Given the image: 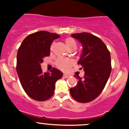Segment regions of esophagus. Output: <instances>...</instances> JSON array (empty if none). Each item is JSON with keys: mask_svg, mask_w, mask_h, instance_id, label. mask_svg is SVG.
I'll return each mask as SVG.
<instances>
[{"mask_svg": "<svg viewBox=\"0 0 129 129\" xmlns=\"http://www.w3.org/2000/svg\"><path fill=\"white\" fill-rule=\"evenodd\" d=\"M69 76H70L69 75H67V74H63V77H64V78H68Z\"/></svg>", "mask_w": 129, "mask_h": 129, "instance_id": "obj_1", "label": "esophagus"}]
</instances>
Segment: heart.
I'll return each instance as SVG.
<instances>
[{"label":"heart","mask_w":129,"mask_h":129,"mask_svg":"<svg viewBox=\"0 0 129 129\" xmlns=\"http://www.w3.org/2000/svg\"><path fill=\"white\" fill-rule=\"evenodd\" d=\"M66 45L69 48H71L72 47H76V44L74 40L71 38H67L66 40ZM72 64V61L71 60L67 59V58H58L56 61V66L58 69L63 71L67 70L70 67V66Z\"/></svg>","instance_id":"1"}]
</instances>
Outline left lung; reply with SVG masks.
Masks as SVG:
<instances>
[{
	"label": "left lung",
	"instance_id": "obj_1",
	"mask_svg": "<svg viewBox=\"0 0 129 129\" xmlns=\"http://www.w3.org/2000/svg\"><path fill=\"white\" fill-rule=\"evenodd\" d=\"M81 43L82 51L77 64L84 76L78 77L75 87L70 89L72 98L80 103H87L96 98L104 89L112 71L110 53L98 37L88 33L71 35ZM77 78V77L75 76Z\"/></svg>",
	"mask_w": 129,
	"mask_h": 129
}]
</instances>
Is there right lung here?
Listing matches in <instances>:
<instances>
[{
    "mask_svg": "<svg viewBox=\"0 0 129 129\" xmlns=\"http://www.w3.org/2000/svg\"><path fill=\"white\" fill-rule=\"evenodd\" d=\"M60 36L41 31L27 36L21 43L17 54V71L20 82L26 93L35 100L43 102L54 93L55 82L63 73L53 68L43 72V59L50 55V46Z\"/></svg>",
    "mask_w": 129,
    "mask_h": 129,
    "instance_id": "right-lung-1",
    "label": "right lung"
}]
</instances>
